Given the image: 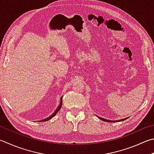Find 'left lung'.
Masks as SVG:
<instances>
[{
	"label": "left lung",
	"instance_id": "8db88e82",
	"mask_svg": "<svg viewBox=\"0 0 154 154\" xmlns=\"http://www.w3.org/2000/svg\"><path fill=\"white\" fill-rule=\"evenodd\" d=\"M97 117L100 119V120L102 121H106V122H120V121H125L127 119H128V117L127 118H125V119H119V120H117V121H111V120H107V119H103L102 117H99L98 116H97Z\"/></svg>",
	"mask_w": 154,
	"mask_h": 154
}]
</instances>
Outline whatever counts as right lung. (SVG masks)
Returning <instances> with one entry per match:
<instances>
[{"instance_id":"right-lung-1","label":"right lung","mask_w":154,"mask_h":154,"mask_svg":"<svg viewBox=\"0 0 154 154\" xmlns=\"http://www.w3.org/2000/svg\"><path fill=\"white\" fill-rule=\"evenodd\" d=\"M62 97L60 98V104L58 105V106L57 107V109H56V111H55L53 113H52V114H51L49 117L45 118V119H44L41 120V121H48V120L51 119V118H53V117H54V116L57 114V112L60 111V109H61V107H62Z\"/></svg>"}]
</instances>
